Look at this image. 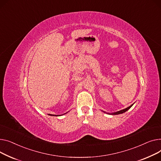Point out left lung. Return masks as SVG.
Listing matches in <instances>:
<instances>
[{"label": "left lung", "mask_w": 161, "mask_h": 161, "mask_svg": "<svg viewBox=\"0 0 161 161\" xmlns=\"http://www.w3.org/2000/svg\"><path fill=\"white\" fill-rule=\"evenodd\" d=\"M133 105H133H131L130 106H129V107L125 108V109L121 110H119V111H118V112H114V113H107V114H112V115H118V114H122V113H124V112H125L126 111H127Z\"/></svg>", "instance_id": "left-lung-1"}]
</instances>
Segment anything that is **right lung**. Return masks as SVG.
<instances>
[{
	"label": "right lung",
	"mask_w": 161,
	"mask_h": 161,
	"mask_svg": "<svg viewBox=\"0 0 161 161\" xmlns=\"http://www.w3.org/2000/svg\"><path fill=\"white\" fill-rule=\"evenodd\" d=\"M65 114H66V113H65ZM49 116H58V115H53V114H49ZM60 116V115H59ZM61 116V115H60Z\"/></svg>",
	"instance_id": "right-lung-1"
}]
</instances>
